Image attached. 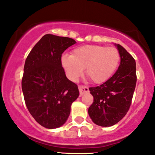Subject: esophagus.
<instances>
[{
    "label": "esophagus",
    "mask_w": 155,
    "mask_h": 155,
    "mask_svg": "<svg viewBox=\"0 0 155 155\" xmlns=\"http://www.w3.org/2000/svg\"><path fill=\"white\" fill-rule=\"evenodd\" d=\"M79 93H80V95H81H81H83L84 94H86V93H88V91H89L88 88L85 86H79Z\"/></svg>",
    "instance_id": "obj_1"
}]
</instances>
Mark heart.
<instances>
[{
    "instance_id": "heart-1",
    "label": "heart",
    "mask_w": 155,
    "mask_h": 155,
    "mask_svg": "<svg viewBox=\"0 0 155 155\" xmlns=\"http://www.w3.org/2000/svg\"><path fill=\"white\" fill-rule=\"evenodd\" d=\"M120 54L113 47L89 45L76 47L71 54L61 57V62L67 77L76 81L86 68V76L96 84L110 79L118 67Z\"/></svg>"
}]
</instances>
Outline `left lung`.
Here are the masks:
<instances>
[{
  "label": "left lung",
  "mask_w": 155,
  "mask_h": 155,
  "mask_svg": "<svg viewBox=\"0 0 155 155\" xmlns=\"http://www.w3.org/2000/svg\"><path fill=\"white\" fill-rule=\"evenodd\" d=\"M115 45L120 54L118 69L101 85L89 88L94 102L88 115L93 122L103 127L114 125L126 115L137 81L135 60L124 47Z\"/></svg>",
  "instance_id": "1"
}]
</instances>
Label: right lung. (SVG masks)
<instances>
[{"instance_id":"obj_1","label":"right lung","mask_w":155,"mask_h":155,"mask_svg":"<svg viewBox=\"0 0 155 155\" xmlns=\"http://www.w3.org/2000/svg\"><path fill=\"white\" fill-rule=\"evenodd\" d=\"M75 43L71 38L47 34L27 57L22 79L25 102L32 116L46 128L64 124L79 95L61 62L62 53Z\"/></svg>"}]
</instances>
